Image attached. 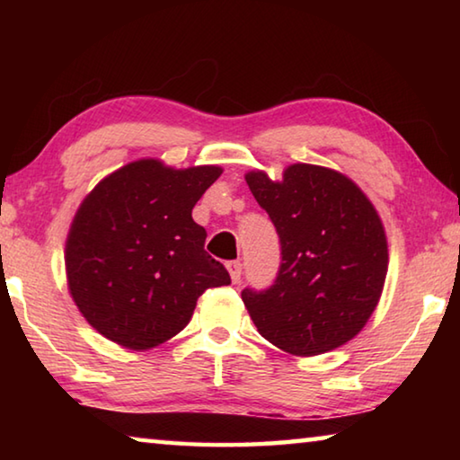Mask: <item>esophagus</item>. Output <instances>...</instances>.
Returning <instances> with one entry per match:
<instances>
[{
  "instance_id": "1",
  "label": "esophagus",
  "mask_w": 460,
  "mask_h": 460,
  "mask_svg": "<svg viewBox=\"0 0 460 460\" xmlns=\"http://www.w3.org/2000/svg\"><path fill=\"white\" fill-rule=\"evenodd\" d=\"M227 270H229L231 282L237 284L239 279H241V263H239V261H229V263H227Z\"/></svg>"
}]
</instances>
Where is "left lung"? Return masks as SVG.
Masks as SVG:
<instances>
[{"mask_svg": "<svg viewBox=\"0 0 460 460\" xmlns=\"http://www.w3.org/2000/svg\"><path fill=\"white\" fill-rule=\"evenodd\" d=\"M282 245L268 290L241 292L263 339L296 357L332 351L361 332L387 276V239L376 207L351 178L290 164L282 181L245 174Z\"/></svg>", "mask_w": 460, "mask_h": 460, "instance_id": "8db88e82", "label": "left lung"}]
</instances>
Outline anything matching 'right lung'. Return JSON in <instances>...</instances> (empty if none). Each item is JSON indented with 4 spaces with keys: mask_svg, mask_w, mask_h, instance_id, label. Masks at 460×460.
Segmentation results:
<instances>
[{
    "mask_svg": "<svg viewBox=\"0 0 460 460\" xmlns=\"http://www.w3.org/2000/svg\"><path fill=\"white\" fill-rule=\"evenodd\" d=\"M223 174L219 166L176 170L142 158L105 176L71 223L65 247L68 292L105 339L147 351L189 324L207 288L231 284L205 252L192 208Z\"/></svg>",
    "mask_w": 460,
    "mask_h": 460,
    "instance_id": "add662e5",
    "label": "right lung"
}]
</instances>
